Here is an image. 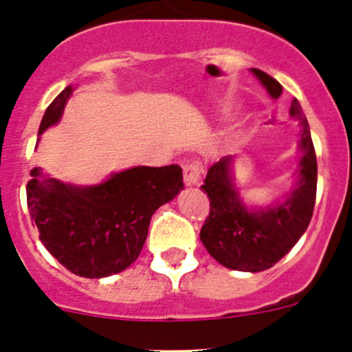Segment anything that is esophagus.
Listing matches in <instances>:
<instances>
[{
    "label": "esophagus",
    "mask_w": 352,
    "mask_h": 352,
    "mask_svg": "<svg viewBox=\"0 0 352 352\" xmlns=\"http://www.w3.org/2000/svg\"><path fill=\"white\" fill-rule=\"evenodd\" d=\"M202 173V163L199 160H190L184 165V180L187 186H196L201 179Z\"/></svg>",
    "instance_id": "34e87169"
}]
</instances>
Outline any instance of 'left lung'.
Instances as JSON below:
<instances>
[{
	"instance_id": "left-lung-1",
	"label": "left lung",
	"mask_w": 352,
	"mask_h": 352,
	"mask_svg": "<svg viewBox=\"0 0 352 352\" xmlns=\"http://www.w3.org/2000/svg\"><path fill=\"white\" fill-rule=\"evenodd\" d=\"M272 98H279V81L261 69H252ZM289 113L301 126L298 182L293 192L271 208L250 211L243 206L230 177L232 156L216 162L206 175L209 216L201 228V242L212 258L235 271L261 272L272 267L307 232L317 197V156L307 117L294 98Z\"/></svg>"
}]
</instances>
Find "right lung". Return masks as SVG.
<instances>
[{"label":"right lung","instance_id":"obj_1","mask_svg":"<svg viewBox=\"0 0 352 352\" xmlns=\"http://www.w3.org/2000/svg\"><path fill=\"white\" fill-rule=\"evenodd\" d=\"M73 88L54 98L38 134L54 126ZM27 206L44 247L73 274L105 278L129 267L141 254L151 216L184 189L179 165L134 166L104 184L74 187L30 172Z\"/></svg>","mask_w":352,"mask_h":352}]
</instances>
